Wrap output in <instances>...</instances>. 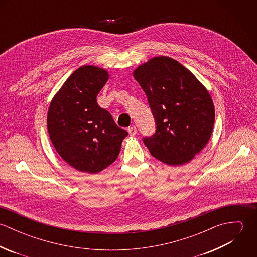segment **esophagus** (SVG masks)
I'll use <instances>...</instances> for the list:
<instances>
[{
    "instance_id": "34e87169",
    "label": "esophagus",
    "mask_w": 257,
    "mask_h": 257,
    "mask_svg": "<svg viewBox=\"0 0 257 257\" xmlns=\"http://www.w3.org/2000/svg\"><path fill=\"white\" fill-rule=\"evenodd\" d=\"M127 131H128L130 136H136L137 133H138V128H137V126H135V125L130 126V127L127 128Z\"/></svg>"
}]
</instances>
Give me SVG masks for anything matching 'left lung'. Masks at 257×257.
<instances>
[{
  "mask_svg": "<svg viewBox=\"0 0 257 257\" xmlns=\"http://www.w3.org/2000/svg\"><path fill=\"white\" fill-rule=\"evenodd\" d=\"M147 97L156 130L143 139L152 156L168 165L189 162L209 142L215 122L213 100L178 61L158 56L134 72Z\"/></svg>",
  "mask_w": 257,
  "mask_h": 257,
  "instance_id": "1",
  "label": "left lung"
}]
</instances>
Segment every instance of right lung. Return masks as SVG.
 Masks as SVG:
<instances>
[{
    "label": "right lung",
    "instance_id": "add662e5",
    "mask_svg": "<svg viewBox=\"0 0 257 257\" xmlns=\"http://www.w3.org/2000/svg\"><path fill=\"white\" fill-rule=\"evenodd\" d=\"M108 79L104 69L82 66L65 81L49 106L47 128L51 143L81 172L94 174L108 167L128 135L97 103V95Z\"/></svg>",
    "mask_w": 257,
    "mask_h": 257
}]
</instances>
